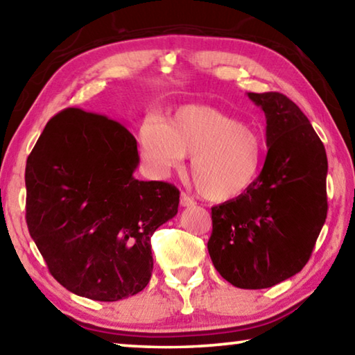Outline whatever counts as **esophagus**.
<instances>
[{
    "instance_id": "34e87169",
    "label": "esophagus",
    "mask_w": 355,
    "mask_h": 355,
    "mask_svg": "<svg viewBox=\"0 0 355 355\" xmlns=\"http://www.w3.org/2000/svg\"><path fill=\"white\" fill-rule=\"evenodd\" d=\"M180 205L188 208V207H194L196 202L191 199V197L188 194H184V192H182V196H180Z\"/></svg>"
}]
</instances>
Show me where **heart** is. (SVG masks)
Listing matches in <instances>:
<instances>
[{"mask_svg": "<svg viewBox=\"0 0 355 355\" xmlns=\"http://www.w3.org/2000/svg\"><path fill=\"white\" fill-rule=\"evenodd\" d=\"M144 156L161 173L191 155V177L208 200L236 199L260 175L264 144L257 131L209 106H183L166 120L150 119L139 130Z\"/></svg>", "mask_w": 355, "mask_h": 355, "instance_id": "obj_1", "label": "heart"}]
</instances>
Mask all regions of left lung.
I'll use <instances>...</instances> for the list:
<instances>
[{"label":"left lung","mask_w":355,"mask_h":355,"mask_svg":"<svg viewBox=\"0 0 355 355\" xmlns=\"http://www.w3.org/2000/svg\"><path fill=\"white\" fill-rule=\"evenodd\" d=\"M248 97L266 117L269 150L252 188L211 208L208 252L233 286L261 290L309 261L327 218V155L305 114L284 94Z\"/></svg>","instance_id":"1"}]
</instances>
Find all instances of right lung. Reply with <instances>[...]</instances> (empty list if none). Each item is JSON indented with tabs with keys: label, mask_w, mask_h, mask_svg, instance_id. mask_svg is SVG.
Listing matches in <instances>:
<instances>
[{
	"label": "right lung",
	"mask_w": 355,
	"mask_h": 355,
	"mask_svg": "<svg viewBox=\"0 0 355 355\" xmlns=\"http://www.w3.org/2000/svg\"><path fill=\"white\" fill-rule=\"evenodd\" d=\"M137 142L122 123L69 107L26 161V224L53 277L101 302L135 296L153 269L150 238L178 211L180 191L139 182Z\"/></svg>",
	"instance_id": "add662e5"
}]
</instances>
